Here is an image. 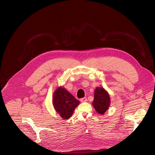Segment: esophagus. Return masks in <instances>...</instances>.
<instances>
[{
	"label": "esophagus",
	"mask_w": 155,
	"mask_h": 155,
	"mask_svg": "<svg viewBox=\"0 0 155 155\" xmlns=\"http://www.w3.org/2000/svg\"><path fill=\"white\" fill-rule=\"evenodd\" d=\"M86 101H87V98H86V97H83V98H81V99H80V101H81V102H86Z\"/></svg>",
	"instance_id": "34e87169"
}]
</instances>
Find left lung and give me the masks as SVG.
Wrapping results in <instances>:
<instances>
[{
	"label": "left lung",
	"mask_w": 155,
	"mask_h": 155,
	"mask_svg": "<svg viewBox=\"0 0 155 155\" xmlns=\"http://www.w3.org/2000/svg\"><path fill=\"white\" fill-rule=\"evenodd\" d=\"M110 104V99L108 93L103 87H97L93 102V105L96 112L99 114H104L108 108Z\"/></svg>",
	"instance_id": "8db88e82"
}]
</instances>
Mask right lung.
Listing matches in <instances>:
<instances>
[{"label":"right lung","mask_w":155,"mask_h":155,"mask_svg":"<svg viewBox=\"0 0 155 155\" xmlns=\"http://www.w3.org/2000/svg\"><path fill=\"white\" fill-rule=\"evenodd\" d=\"M53 103L56 111L61 118L69 119L80 104V101L64 87H59L54 93Z\"/></svg>","instance_id":"1"}]
</instances>
